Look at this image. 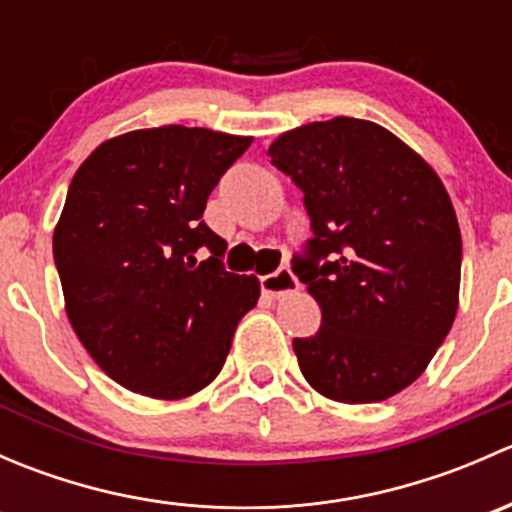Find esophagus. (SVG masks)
I'll return each mask as SVG.
<instances>
[{"mask_svg":"<svg viewBox=\"0 0 512 512\" xmlns=\"http://www.w3.org/2000/svg\"><path fill=\"white\" fill-rule=\"evenodd\" d=\"M260 287H262V294L277 299V297H285V294H289V292H294V289L299 287V282H297V277H294L292 270L282 267V270L272 272V275L260 277Z\"/></svg>","mask_w":512,"mask_h":512,"instance_id":"34e87169","label":"esophagus"}]
</instances>
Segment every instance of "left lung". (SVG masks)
Here are the masks:
<instances>
[{
    "label": "left lung",
    "mask_w": 512,
    "mask_h": 512,
    "mask_svg": "<svg viewBox=\"0 0 512 512\" xmlns=\"http://www.w3.org/2000/svg\"><path fill=\"white\" fill-rule=\"evenodd\" d=\"M267 153L304 193L314 232L292 260L322 309V327L292 342L304 379L342 404L399 394L458 312L461 230L441 178L384 126L349 116L282 133Z\"/></svg>",
    "instance_id": "8db88e82"
}]
</instances>
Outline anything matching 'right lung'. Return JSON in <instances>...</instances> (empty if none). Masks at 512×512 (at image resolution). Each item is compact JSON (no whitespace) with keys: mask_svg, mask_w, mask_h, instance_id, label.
<instances>
[{"mask_svg":"<svg viewBox=\"0 0 512 512\" xmlns=\"http://www.w3.org/2000/svg\"><path fill=\"white\" fill-rule=\"evenodd\" d=\"M250 136L160 126L108 138L76 170L54 230L69 322L128 391L178 401L223 369L255 275L223 267L227 242L203 223ZM205 246L203 263L194 252Z\"/></svg>","mask_w":512,"mask_h":512,"instance_id":"right-lung-1","label":"right lung"}]
</instances>
